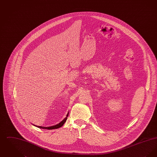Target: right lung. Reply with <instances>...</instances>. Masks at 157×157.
<instances>
[{
	"label": "right lung",
	"instance_id": "right-lung-1",
	"mask_svg": "<svg viewBox=\"0 0 157 157\" xmlns=\"http://www.w3.org/2000/svg\"><path fill=\"white\" fill-rule=\"evenodd\" d=\"M69 115V112L67 113V117H65V118H64V120H62L60 123H59L58 124H56L55 125H53L51 127H42V126H36L35 125H33L35 127H37V128H42V129H57V128H59L60 127H62L63 125L65 124V122L67 121V117Z\"/></svg>",
	"mask_w": 157,
	"mask_h": 157
}]
</instances>
